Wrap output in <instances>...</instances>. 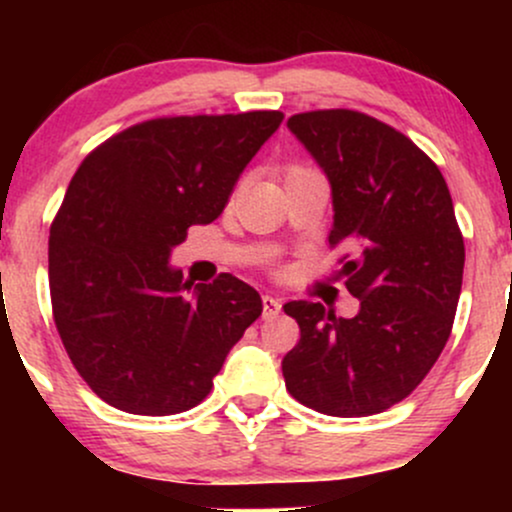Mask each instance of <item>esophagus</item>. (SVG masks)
Masks as SVG:
<instances>
[{
  "label": "esophagus",
  "mask_w": 512,
  "mask_h": 512,
  "mask_svg": "<svg viewBox=\"0 0 512 512\" xmlns=\"http://www.w3.org/2000/svg\"><path fill=\"white\" fill-rule=\"evenodd\" d=\"M281 313V301L279 298H274V296H262V315L267 317V320H272V317H276Z\"/></svg>",
  "instance_id": "esophagus-1"
}]
</instances>
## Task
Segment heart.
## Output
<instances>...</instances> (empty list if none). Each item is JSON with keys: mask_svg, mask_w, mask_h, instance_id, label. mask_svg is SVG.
<instances>
[{"mask_svg": "<svg viewBox=\"0 0 512 512\" xmlns=\"http://www.w3.org/2000/svg\"><path fill=\"white\" fill-rule=\"evenodd\" d=\"M291 168H303V166H291Z\"/></svg>", "mask_w": 512, "mask_h": 512, "instance_id": "b5f03b06", "label": "heart"}]
</instances>
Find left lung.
<instances>
[{"instance_id": "1", "label": "left lung", "mask_w": 512, "mask_h": 512, "mask_svg": "<svg viewBox=\"0 0 512 512\" xmlns=\"http://www.w3.org/2000/svg\"><path fill=\"white\" fill-rule=\"evenodd\" d=\"M332 185L330 248H342L356 317L291 301L301 339L281 361L286 390L327 416H370L419 387L448 344L464 240L436 163L395 127L346 108L289 117Z\"/></svg>"}]
</instances>
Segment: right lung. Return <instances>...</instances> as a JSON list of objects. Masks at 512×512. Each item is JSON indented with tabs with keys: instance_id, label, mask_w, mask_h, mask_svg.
Returning <instances> with one entry per match:
<instances>
[{
	"instance_id": "obj_1",
	"label": "right lung",
	"mask_w": 512,
	"mask_h": 512,
	"mask_svg": "<svg viewBox=\"0 0 512 512\" xmlns=\"http://www.w3.org/2000/svg\"><path fill=\"white\" fill-rule=\"evenodd\" d=\"M279 110L154 117L113 134L76 168L50 226L57 332L110 407L168 416L197 407L262 298L233 274L182 279L170 250L226 207Z\"/></svg>"
}]
</instances>
